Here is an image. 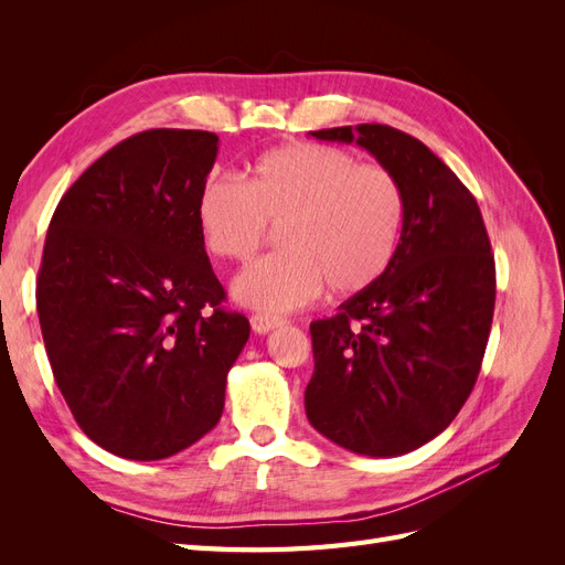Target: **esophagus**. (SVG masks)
<instances>
[{
	"label": "esophagus",
	"instance_id": "1",
	"mask_svg": "<svg viewBox=\"0 0 565 565\" xmlns=\"http://www.w3.org/2000/svg\"><path fill=\"white\" fill-rule=\"evenodd\" d=\"M285 320L282 318H278V316H264V313H254L252 318H249V324H252V330L256 332V334H266V332H270V330H276L278 324H282Z\"/></svg>",
	"mask_w": 565,
	"mask_h": 565
}]
</instances>
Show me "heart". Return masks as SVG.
<instances>
[{
  "instance_id": "obj_1",
  "label": "heart",
  "mask_w": 565,
  "mask_h": 565,
  "mask_svg": "<svg viewBox=\"0 0 565 565\" xmlns=\"http://www.w3.org/2000/svg\"><path fill=\"white\" fill-rule=\"evenodd\" d=\"M407 198L384 164L358 162L324 143L273 148L247 167V185L212 177L198 193L202 243L218 259L245 264L282 226V254L252 264L233 282L235 299L282 313L377 282L396 259Z\"/></svg>"
}]
</instances>
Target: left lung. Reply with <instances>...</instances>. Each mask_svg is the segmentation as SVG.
<instances>
[{"label": "left lung", "instance_id": "obj_1", "mask_svg": "<svg viewBox=\"0 0 565 565\" xmlns=\"http://www.w3.org/2000/svg\"><path fill=\"white\" fill-rule=\"evenodd\" d=\"M358 143L405 188L396 259L384 276L311 322V426L358 455L417 450L448 429L481 372L494 311V256L481 210L452 169L388 125L313 131Z\"/></svg>", "mask_w": 565, "mask_h": 565}]
</instances>
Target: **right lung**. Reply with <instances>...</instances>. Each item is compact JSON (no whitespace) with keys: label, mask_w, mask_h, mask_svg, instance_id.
Segmentation results:
<instances>
[{"label":"right lung","mask_w":565,"mask_h":565,"mask_svg":"<svg viewBox=\"0 0 565 565\" xmlns=\"http://www.w3.org/2000/svg\"><path fill=\"white\" fill-rule=\"evenodd\" d=\"M218 136L148 129L100 156L51 216L38 313L79 429L125 459L212 431L249 320L226 311L198 228Z\"/></svg>","instance_id":"obj_1"}]
</instances>
